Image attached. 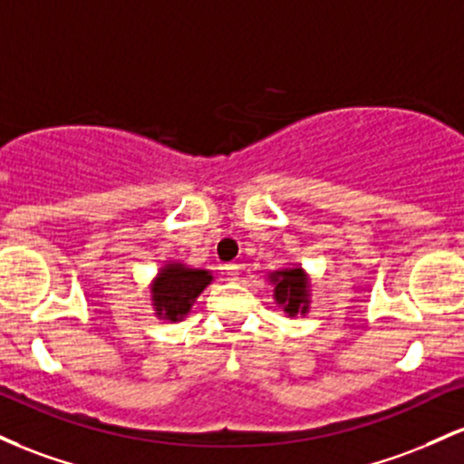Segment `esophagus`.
Wrapping results in <instances>:
<instances>
[{
	"mask_svg": "<svg viewBox=\"0 0 464 464\" xmlns=\"http://www.w3.org/2000/svg\"><path fill=\"white\" fill-rule=\"evenodd\" d=\"M226 276H227V280H232V283H234V280H238V276H241V274H238V265L237 263L226 265Z\"/></svg>",
	"mask_w": 464,
	"mask_h": 464,
	"instance_id": "obj_1",
	"label": "esophagus"
}]
</instances>
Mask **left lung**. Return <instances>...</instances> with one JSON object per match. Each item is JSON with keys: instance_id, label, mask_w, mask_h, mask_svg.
<instances>
[{"instance_id": "8db88e82", "label": "left lung", "mask_w": 464, "mask_h": 464, "mask_svg": "<svg viewBox=\"0 0 464 464\" xmlns=\"http://www.w3.org/2000/svg\"><path fill=\"white\" fill-rule=\"evenodd\" d=\"M269 283L274 285L276 304L283 306L285 314L289 317L306 315V311H309V280L300 267L272 272Z\"/></svg>"}]
</instances>
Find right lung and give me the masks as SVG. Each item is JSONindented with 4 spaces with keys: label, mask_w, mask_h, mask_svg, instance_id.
Returning <instances> with one entry per match:
<instances>
[{
    "label": "right lung",
    "mask_w": 464,
    "mask_h": 464,
    "mask_svg": "<svg viewBox=\"0 0 464 464\" xmlns=\"http://www.w3.org/2000/svg\"><path fill=\"white\" fill-rule=\"evenodd\" d=\"M212 283L208 269L186 267L181 263H166L150 285L155 315L169 322H179L190 314L199 294Z\"/></svg>",
    "instance_id": "right-lung-1"
}]
</instances>
